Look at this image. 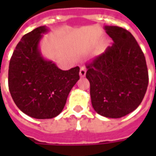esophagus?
<instances>
[{
  "label": "esophagus",
  "instance_id": "obj_1",
  "mask_svg": "<svg viewBox=\"0 0 156 156\" xmlns=\"http://www.w3.org/2000/svg\"><path fill=\"white\" fill-rule=\"evenodd\" d=\"M79 75H80V77H81V78L85 77V75H86V68H85L84 67H82V68H80Z\"/></svg>",
  "mask_w": 156,
  "mask_h": 156
}]
</instances>
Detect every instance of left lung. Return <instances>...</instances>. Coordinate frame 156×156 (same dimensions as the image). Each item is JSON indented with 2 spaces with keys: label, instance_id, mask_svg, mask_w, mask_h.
Returning a JSON list of instances; mask_svg holds the SVG:
<instances>
[{
  "label": "left lung",
  "instance_id": "obj_1",
  "mask_svg": "<svg viewBox=\"0 0 156 156\" xmlns=\"http://www.w3.org/2000/svg\"><path fill=\"white\" fill-rule=\"evenodd\" d=\"M114 43L88 63L93 108L112 119L124 117L138 108L149 83L145 58L135 38L126 29L105 26Z\"/></svg>",
  "mask_w": 156,
  "mask_h": 156
}]
</instances>
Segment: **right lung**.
Returning a JSON list of instances; mask_svg holds the SVG:
<instances>
[{
	"instance_id": "add662e5",
	"label": "right lung",
	"mask_w": 156,
	"mask_h": 156,
	"mask_svg": "<svg viewBox=\"0 0 156 156\" xmlns=\"http://www.w3.org/2000/svg\"><path fill=\"white\" fill-rule=\"evenodd\" d=\"M48 31L41 26L23 36L9 64L8 86L13 101L24 114L39 119L58 116L79 79L78 67L63 71L42 57L39 43Z\"/></svg>"
}]
</instances>
